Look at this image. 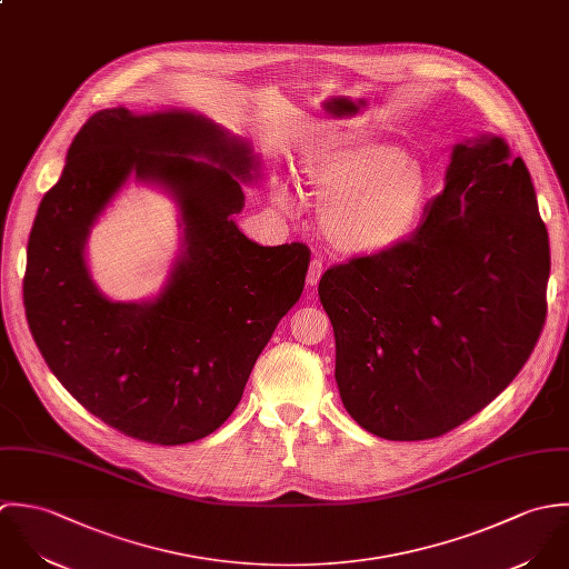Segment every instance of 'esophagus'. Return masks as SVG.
<instances>
[{"instance_id":"obj_1","label":"esophagus","mask_w":569,"mask_h":569,"mask_svg":"<svg viewBox=\"0 0 569 569\" xmlns=\"http://www.w3.org/2000/svg\"><path fill=\"white\" fill-rule=\"evenodd\" d=\"M321 274H323V261H321V259H312V263H310V268H308V279H306L308 286L315 288V286L319 283Z\"/></svg>"}]
</instances>
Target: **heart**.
I'll return each instance as SVG.
<instances>
[{
    "instance_id": "1",
    "label": "heart",
    "mask_w": 569,
    "mask_h": 569,
    "mask_svg": "<svg viewBox=\"0 0 569 569\" xmlns=\"http://www.w3.org/2000/svg\"><path fill=\"white\" fill-rule=\"evenodd\" d=\"M299 182L321 209L319 227L345 254L398 248L433 200L429 167L396 144L362 142L301 167Z\"/></svg>"
}]
</instances>
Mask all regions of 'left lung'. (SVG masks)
I'll return each instance as SVG.
<instances>
[{"mask_svg":"<svg viewBox=\"0 0 569 569\" xmlns=\"http://www.w3.org/2000/svg\"><path fill=\"white\" fill-rule=\"evenodd\" d=\"M548 277V228L526 162L499 136L455 144L445 191L416 234L319 281L347 413L393 442L463 425L530 358Z\"/></svg>","mask_w":569,"mask_h":569,"instance_id":"left-lung-1","label":"left lung"}]
</instances>
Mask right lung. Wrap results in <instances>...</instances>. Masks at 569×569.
<instances>
[{
  "mask_svg": "<svg viewBox=\"0 0 569 569\" xmlns=\"http://www.w3.org/2000/svg\"><path fill=\"white\" fill-rule=\"evenodd\" d=\"M257 169L246 140L184 110H101L74 136L30 230L23 306L52 373L116 431L162 447L211 436L299 301L308 246H259L232 220ZM131 174L164 186L183 227L166 288L142 305L103 298L84 263L89 230Z\"/></svg>",
  "mask_w": 569,
  "mask_h": 569,
  "instance_id": "right-lung-1",
  "label": "right lung"
}]
</instances>
